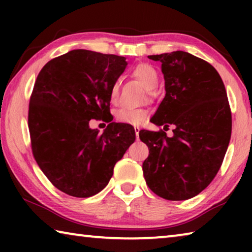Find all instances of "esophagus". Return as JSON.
<instances>
[{"mask_svg": "<svg viewBox=\"0 0 252 252\" xmlns=\"http://www.w3.org/2000/svg\"><path fill=\"white\" fill-rule=\"evenodd\" d=\"M139 131H140V126H134V132H135L136 139L139 138Z\"/></svg>", "mask_w": 252, "mask_h": 252, "instance_id": "34e87169", "label": "esophagus"}]
</instances>
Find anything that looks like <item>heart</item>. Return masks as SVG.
Returning a JSON list of instances; mask_svg holds the SVG:
<instances>
[{
  "mask_svg": "<svg viewBox=\"0 0 252 252\" xmlns=\"http://www.w3.org/2000/svg\"><path fill=\"white\" fill-rule=\"evenodd\" d=\"M132 76L139 80L148 91H153L159 83V75L157 70L148 63H141L134 66L131 71ZM119 90H120V82L116 81L111 85L109 97L112 103H117L119 97ZM148 117V111L146 109H134L129 106H123L117 111L116 118L119 122L126 123V125H140Z\"/></svg>",
  "mask_w": 252,
  "mask_h": 252,
  "instance_id": "1",
  "label": "heart"
}]
</instances>
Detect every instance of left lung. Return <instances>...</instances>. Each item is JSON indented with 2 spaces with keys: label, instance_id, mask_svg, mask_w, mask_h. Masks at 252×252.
Masks as SVG:
<instances>
[{
  "label": "left lung",
  "instance_id": "1",
  "mask_svg": "<svg viewBox=\"0 0 252 252\" xmlns=\"http://www.w3.org/2000/svg\"><path fill=\"white\" fill-rule=\"evenodd\" d=\"M149 59L161 62L165 81V96L151 121L174 129L171 138L163 130L139 132L149 148L143 176L161 198H193L215 179L229 146L232 119L224 84L210 63L188 52Z\"/></svg>",
  "mask_w": 252,
  "mask_h": 252
}]
</instances>
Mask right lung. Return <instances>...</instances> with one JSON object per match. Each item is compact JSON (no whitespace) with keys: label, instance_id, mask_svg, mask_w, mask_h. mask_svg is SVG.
<instances>
[{"label":"right lung","instance_id":"right-lung-1","mask_svg":"<svg viewBox=\"0 0 252 252\" xmlns=\"http://www.w3.org/2000/svg\"><path fill=\"white\" fill-rule=\"evenodd\" d=\"M125 57L72 50L42 67L29 104L34 159L62 192L89 198L108 185L113 168L135 140L134 129L110 119L111 85L126 66ZM108 118L103 134L88 121Z\"/></svg>","mask_w":252,"mask_h":252}]
</instances>
